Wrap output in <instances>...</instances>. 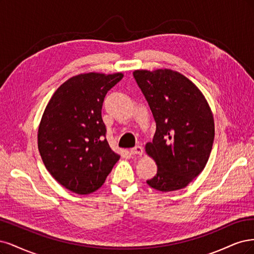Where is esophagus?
I'll return each mask as SVG.
<instances>
[{
  "label": "esophagus",
  "mask_w": 254,
  "mask_h": 254,
  "mask_svg": "<svg viewBox=\"0 0 254 254\" xmlns=\"http://www.w3.org/2000/svg\"><path fill=\"white\" fill-rule=\"evenodd\" d=\"M129 152L132 155H142L143 149H142V146H140V145H136V146H134V148L130 149Z\"/></svg>",
  "instance_id": "1"
}]
</instances>
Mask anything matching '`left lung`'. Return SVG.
Segmentation results:
<instances>
[{"label":"left lung","mask_w":254,"mask_h":254,"mask_svg":"<svg viewBox=\"0 0 254 254\" xmlns=\"http://www.w3.org/2000/svg\"><path fill=\"white\" fill-rule=\"evenodd\" d=\"M133 75L156 122L145 151L156 161L157 174L146 184L161 192L184 189L206 167L213 145L210 106L197 86L177 71L135 70Z\"/></svg>","instance_id":"1"}]
</instances>
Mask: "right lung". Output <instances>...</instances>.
<instances>
[{"mask_svg": "<svg viewBox=\"0 0 254 254\" xmlns=\"http://www.w3.org/2000/svg\"><path fill=\"white\" fill-rule=\"evenodd\" d=\"M124 78L88 72L58 87L38 130V148L51 175L67 190L93 193L104 184L120 156L105 139L101 116L104 97Z\"/></svg>", "mask_w": 254, "mask_h": 254, "instance_id": "right-lung-1", "label": "right lung"}]
</instances>
